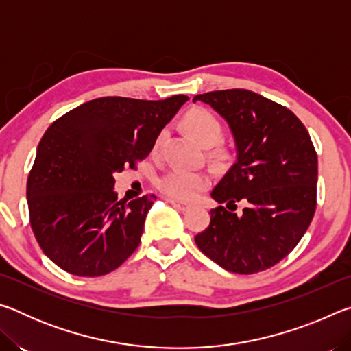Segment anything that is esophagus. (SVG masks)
Here are the masks:
<instances>
[{
	"mask_svg": "<svg viewBox=\"0 0 351 351\" xmlns=\"http://www.w3.org/2000/svg\"><path fill=\"white\" fill-rule=\"evenodd\" d=\"M169 203L175 207V209H178V210H181V212H186V210H189L190 209V204H186V203H180V201H176V199H167Z\"/></svg>",
	"mask_w": 351,
	"mask_h": 351,
	"instance_id": "esophagus-1",
	"label": "esophagus"
}]
</instances>
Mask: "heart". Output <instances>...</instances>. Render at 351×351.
Here are the masks:
<instances>
[{"instance_id":"obj_1","label":"heart","mask_w":351,"mask_h":351,"mask_svg":"<svg viewBox=\"0 0 351 351\" xmlns=\"http://www.w3.org/2000/svg\"><path fill=\"white\" fill-rule=\"evenodd\" d=\"M184 125L187 132L193 134L199 144L204 147L217 145L223 136V127L218 119L210 111L203 108H195L189 111L184 117ZM165 132L158 136L156 147L161 144ZM209 186V176L203 171H193L186 169H173L165 173L158 182L161 192L171 199L192 201L199 192Z\"/></svg>"}]
</instances>
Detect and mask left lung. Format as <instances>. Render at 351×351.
<instances>
[{
	"label": "left lung",
	"mask_w": 351,
	"mask_h": 351,
	"mask_svg": "<svg viewBox=\"0 0 351 351\" xmlns=\"http://www.w3.org/2000/svg\"><path fill=\"white\" fill-rule=\"evenodd\" d=\"M235 142L237 159L210 197L209 228L195 237L201 252L226 271L254 274L293 251L316 210L317 154L293 111L247 90L198 94ZM247 207L237 216L234 203Z\"/></svg>",
	"instance_id": "left-lung-1"
}]
</instances>
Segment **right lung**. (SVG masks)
Returning <instances> with one entry per match:
<instances>
[{
    "label": "right lung",
    "instance_id": "1",
    "mask_svg": "<svg viewBox=\"0 0 351 351\" xmlns=\"http://www.w3.org/2000/svg\"><path fill=\"white\" fill-rule=\"evenodd\" d=\"M189 100L100 97L68 111L46 130L27 178L35 239L63 271L99 277L136 247L154 195L117 199L114 175L134 167Z\"/></svg>",
    "mask_w": 351,
    "mask_h": 351
}]
</instances>
